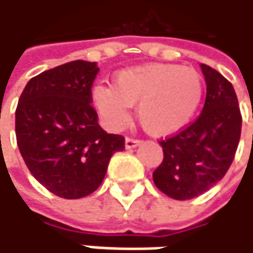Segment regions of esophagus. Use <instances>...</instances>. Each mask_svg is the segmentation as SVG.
I'll use <instances>...</instances> for the list:
<instances>
[{
  "instance_id": "1",
  "label": "esophagus",
  "mask_w": 253,
  "mask_h": 253,
  "mask_svg": "<svg viewBox=\"0 0 253 253\" xmlns=\"http://www.w3.org/2000/svg\"><path fill=\"white\" fill-rule=\"evenodd\" d=\"M140 143L139 139H134V137H126V148L127 149H131V148H136L137 145Z\"/></svg>"
}]
</instances>
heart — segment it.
Instances as JSON below:
<instances>
[{
  "mask_svg": "<svg viewBox=\"0 0 253 253\" xmlns=\"http://www.w3.org/2000/svg\"><path fill=\"white\" fill-rule=\"evenodd\" d=\"M205 84L199 72L177 64H148L122 70L114 86L96 84L92 101L111 130H120L137 104V119L154 136L173 134L195 117Z\"/></svg>",
  "mask_w": 253,
  "mask_h": 253,
  "instance_id": "1",
  "label": "heart"
}]
</instances>
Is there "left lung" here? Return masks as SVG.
<instances>
[{
	"label": "left lung",
	"mask_w": 253,
	"mask_h": 253,
	"mask_svg": "<svg viewBox=\"0 0 253 253\" xmlns=\"http://www.w3.org/2000/svg\"><path fill=\"white\" fill-rule=\"evenodd\" d=\"M207 98L195 122L160 140L163 163L154 171L155 186L177 201L193 199L226 176L242 131V114L233 84L207 64H201Z\"/></svg>",
	"instance_id": "left-lung-1"
}]
</instances>
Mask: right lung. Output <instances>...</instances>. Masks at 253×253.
Here are the masks:
<instances>
[{
  "label": "right lung",
  "mask_w": 253,
  "mask_h": 253,
  "mask_svg": "<svg viewBox=\"0 0 253 253\" xmlns=\"http://www.w3.org/2000/svg\"><path fill=\"white\" fill-rule=\"evenodd\" d=\"M96 63L76 60L32 77L16 108V137L32 176L51 193L79 199L102 183L125 137L104 131L90 105Z\"/></svg>",
  "instance_id": "1"
}]
</instances>
